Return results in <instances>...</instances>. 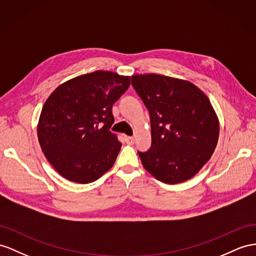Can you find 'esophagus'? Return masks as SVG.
Listing matches in <instances>:
<instances>
[{"mask_svg":"<svg viewBox=\"0 0 256 256\" xmlns=\"http://www.w3.org/2000/svg\"><path fill=\"white\" fill-rule=\"evenodd\" d=\"M126 144H128V145H133L134 144V137H132V136H126Z\"/></svg>","mask_w":256,"mask_h":256,"instance_id":"obj_1","label":"esophagus"}]
</instances>
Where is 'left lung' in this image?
<instances>
[{
  "mask_svg": "<svg viewBox=\"0 0 256 256\" xmlns=\"http://www.w3.org/2000/svg\"><path fill=\"white\" fill-rule=\"evenodd\" d=\"M132 85L149 111L152 147L138 152L144 168L166 184L192 178L211 158L220 123L194 84L161 74H135Z\"/></svg>",
  "mask_w": 256,
  "mask_h": 256,
  "instance_id": "1",
  "label": "left lung"
}]
</instances>
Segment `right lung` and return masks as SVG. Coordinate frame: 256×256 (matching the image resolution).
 <instances>
[{
  "mask_svg": "<svg viewBox=\"0 0 256 256\" xmlns=\"http://www.w3.org/2000/svg\"><path fill=\"white\" fill-rule=\"evenodd\" d=\"M130 84V76L97 70L60 84L45 102L38 142L64 178L88 184L112 168L122 146L110 130L112 104Z\"/></svg>",
  "mask_w": 256,
  "mask_h": 256,
  "instance_id": "right-lung-1",
  "label": "right lung"
}]
</instances>
